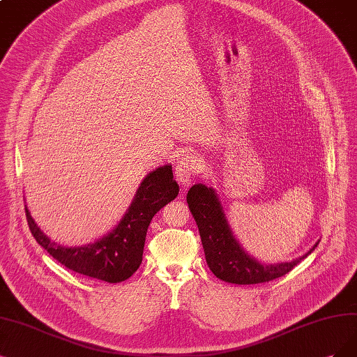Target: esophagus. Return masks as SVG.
<instances>
[{"label": "esophagus", "instance_id": "esophagus-1", "mask_svg": "<svg viewBox=\"0 0 357 357\" xmlns=\"http://www.w3.org/2000/svg\"><path fill=\"white\" fill-rule=\"evenodd\" d=\"M202 169V160L192 153L182 154L175 167V175L182 185H190L194 175H197Z\"/></svg>", "mask_w": 357, "mask_h": 357}]
</instances>
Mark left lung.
Here are the masks:
<instances>
[{"label":"left lung","mask_w":357,"mask_h":357,"mask_svg":"<svg viewBox=\"0 0 357 357\" xmlns=\"http://www.w3.org/2000/svg\"><path fill=\"white\" fill-rule=\"evenodd\" d=\"M187 203L200 231L207 265L219 280L225 282L248 285L280 278L297 266L319 244L318 241L306 255L293 261L263 265L245 253L235 240L213 188L195 183L187 194Z\"/></svg>","instance_id":"obj_1"}]
</instances>
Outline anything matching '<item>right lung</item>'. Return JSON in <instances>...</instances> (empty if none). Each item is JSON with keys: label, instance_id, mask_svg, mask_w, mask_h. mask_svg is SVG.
I'll list each match as a JSON object with an SVG mask.
<instances>
[{"label": "right lung", "instance_id": "obj_1", "mask_svg": "<svg viewBox=\"0 0 357 357\" xmlns=\"http://www.w3.org/2000/svg\"><path fill=\"white\" fill-rule=\"evenodd\" d=\"M178 192L179 185L174 179L172 166L157 167L141 182L134 202L119 225L98 241L79 247H63L51 241L39 229L28 207H24V212L33 238L50 256L73 272L116 284L137 272L142 261L145 235L153 216L175 200Z\"/></svg>", "mask_w": 357, "mask_h": 357}]
</instances>
